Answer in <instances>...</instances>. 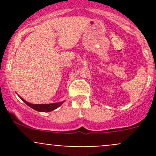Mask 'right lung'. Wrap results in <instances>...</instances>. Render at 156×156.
Listing matches in <instances>:
<instances>
[{
	"label": "right lung",
	"mask_w": 156,
	"mask_h": 156,
	"mask_svg": "<svg viewBox=\"0 0 156 156\" xmlns=\"http://www.w3.org/2000/svg\"><path fill=\"white\" fill-rule=\"evenodd\" d=\"M20 97V96H19ZM20 99L26 103L27 106H29V107H31L33 109L36 110L37 112H51L53 110L56 109L58 107L61 106L62 103H64V101L62 102H59V103H49V104H31V103H28L27 101L24 100V99L22 98L21 97H20Z\"/></svg>",
	"instance_id": "add662e5"
}]
</instances>
